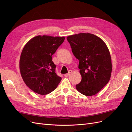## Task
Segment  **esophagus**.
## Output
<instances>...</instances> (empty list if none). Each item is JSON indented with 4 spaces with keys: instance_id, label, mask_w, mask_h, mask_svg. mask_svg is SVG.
Returning <instances> with one entry per match:
<instances>
[{
    "instance_id": "1",
    "label": "esophagus",
    "mask_w": 132,
    "mask_h": 132,
    "mask_svg": "<svg viewBox=\"0 0 132 132\" xmlns=\"http://www.w3.org/2000/svg\"><path fill=\"white\" fill-rule=\"evenodd\" d=\"M71 72H72V70H69V73H67V74H64V76H65V77H68V76H69V75L71 73Z\"/></svg>"
}]
</instances>
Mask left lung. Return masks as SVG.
I'll use <instances>...</instances> for the list:
<instances>
[{
    "label": "left lung",
    "mask_w": 132,
    "mask_h": 132,
    "mask_svg": "<svg viewBox=\"0 0 132 132\" xmlns=\"http://www.w3.org/2000/svg\"><path fill=\"white\" fill-rule=\"evenodd\" d=\"M79 61L81 81L76 88L87 96L95 95L109 82L112 72L110 51L101 38L90 33L67 37Z\"/></svg>",
    "instance_id": "obj_1"
}]
</instances>
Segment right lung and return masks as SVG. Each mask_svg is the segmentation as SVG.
<instances>
[{
    "instance_id": "1",
    "label": "right lung",
    "mask_w": 132,
    "mask_h": 132,
    "mask_svg": "<svg viewBox=\"0 0 132 132\" xmlns=\"http://www.w3.org/2000/svg\"><path fill=\"white\" fill-rule=\"evenodd\" d=\"M64 37L38 35L28 41L20 59L21 75L25 84L35 93L45 95L57 88L62 78L55 72L52 55Z\"/></svg>"
}]
</instances>
